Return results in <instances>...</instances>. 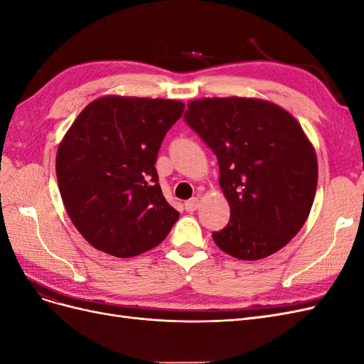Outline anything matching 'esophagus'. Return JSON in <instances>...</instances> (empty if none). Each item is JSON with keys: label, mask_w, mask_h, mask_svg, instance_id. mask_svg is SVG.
Segmentation results:
<instances>
[{"label": "esophagus", "mask_w": 364, "mask_h": 364, "mask_svg": "<svg viewBox=\"0 0 364 364\" xmlns=\"http://www.w3.org/2000/svg\"><path fill=\"white\" fill-rule=\"evenodd\" d=\"M199 199H197V197H193V199H190V200H186L185 202V209L188 213H194L197 208H199Z\"/></svg>", "instance_id": "34e87169"}]
</instances>
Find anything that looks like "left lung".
Returning a JSON list of instances; mask_svg holds the SVG:
<instances>
[{
    "instance_id": "obj_1",
    "label": "left lung",
    "mask_w": 364,
    "mask_h": 364,
    "mask_svg": "<svg viewBox=\"0 0 364 364\" xmlns=\"http://www.w3.org/2000/svg\"><path fill=\"white\" fill-rule=\"evenodd\" d=\"M185 121L218 161L229 223L213 232L228 255L255 261L282 249L310 215L317 158L296 118L259 98H202Z\"/></svg>"
}]
</instances>
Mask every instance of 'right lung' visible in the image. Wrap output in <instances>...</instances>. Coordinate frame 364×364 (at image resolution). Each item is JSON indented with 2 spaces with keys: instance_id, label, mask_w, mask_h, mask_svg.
Listing matches in <instances>:
<instances>
[{
  "instance_id": "right-lung-1",
  "label": "right lung",
  "mask_w": 364,
  "mask_h": 364,
  "mask_svg": "<svg viewBox=\"0 0 364 364\" xmlns=\"http://www.w3.org/2000/svg\"><path fill=\"white\" fill-rule=\"evenodd\" d=\"M183 109L178 100L107 95L75 118L59 144L56 176L71 222L92 247L136 257L156 247L178 222L155 162Z\"/></svg>"
}]
</instances>
